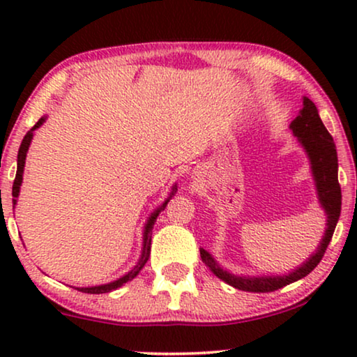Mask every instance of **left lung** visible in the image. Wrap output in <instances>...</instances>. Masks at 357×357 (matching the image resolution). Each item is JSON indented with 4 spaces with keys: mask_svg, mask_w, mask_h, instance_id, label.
<instances>
[{
    "mask_svg": "<svg viewBox=\"0 0 357 357\" xmlns=\"http://www.w3.org/2000/svg\"><path fill=\"white\" fill-rule=\"evenodd\" d=\"M291 130L297 138H299L301 144L304 146L307 154L310 158L312 172H314L317 190H319V198L321 206H324L326 216H328V224H326L325 237L321 241L319 250L315 255L309 258L304 265H301L296 271L289 273L286 276H265V278H242L234 276L231 273L221 270L218 263L213 260V257L203 248H199V255L204 265L216 275L219 280H222L227 284L236 287L241 291L248 292H271L276 289H281L286 284H291L301 278L309 275L314 268L319 265L324 258L326 247L333 237L336 222L340 219L341 213V187L338 182V155H336V146L333 141V136L328 133L325 125L321 123L319 110L314 102L309 97H304V107H302L301 114L296 116V120L291 123Z\"/></svg>",
    "mask_w": 357,
    "mask_h": 357,
    "instance_id": "left-lung-1",
    "label": "left lung"
}]
</instances>
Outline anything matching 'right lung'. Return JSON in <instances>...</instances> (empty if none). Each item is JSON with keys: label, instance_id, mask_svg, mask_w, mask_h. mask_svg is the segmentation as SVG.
<instances>
[{"label": "right lung", "instance_id": "obj_1", "mask_svg": "<svg viewBox=\"0 0 357 357\" xmlns=\"http://www.w3.org/2000/svg\"><path fill=\"white\" fill-rule=\"evenodd\" d=\"M45 119H40L37 121L36 125L32 126L31 130L27 131V135L24 136L22 143H21V148H19V153H17V172H16V178H14V183H13V203L16 204V198L19 195V188H21V182H22V172H24V164H26V154H27V149H29V144H31L32 141V136H33V130H37L38 126H40ZM175 188L174 187V192L170 193V197L175 193ZM169 202V199H167ZM167 202L162 203V206H160L158 211H155L153 216L149 218L148 224H146V229H144V247H143V255H141V260L138 265L135 266V270H131L128 275H125L123 278H120V280H116L114 282H109V284H102V286H94V287H77V289L82 291V292H87V294H105V292H110L116 289V287L123 286L126 281L133 280V278L138 275L141 268L146 265V261H148L149 258V253H151V236H153V227H154V222H155V218H158V214L160 211H164V208L167 206Z\"/></svg>", "mask_w": 357, "mask_h": 357}]
</instances>
